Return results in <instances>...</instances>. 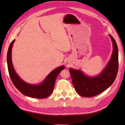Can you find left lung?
Here are the masks:
<instances>
[{"instance_id":"obj_1","label":"left lung","mask_w":125,"mask_h":125,"mask_svg":"<svg viewBox=\"0 0 125 125\" xmlns=\"http://www.w3.org/2000/svg\"><path fill=\"white\" fill-rule=\"evenodd\" d=\"M113 43L112 56L106 67L99 75L90 77L81 70L69 69L73 83L76 91L81 96L92 97L108 89L115 81L118 71V48L112 35H109Z\"/></svg>"}]
</instances>
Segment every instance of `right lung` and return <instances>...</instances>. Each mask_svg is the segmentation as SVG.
Segmentation results:
<instances>
[{"label":"right lung","mask_w":125,"mask_h":125,"mask_svg":"<svg viewBox=\"0 0 125 125\" xmlns=\"http://www.w3.org/2000/svg\"><path fill=\"white\" fill-rule=\"evenodd\" d=\"M14 41L15 40H13L10 43L7 54L8 70L14 85L19 91L26 96L39 99H43L49 96L54 90L55 83L57 76L61 71L64 69L65 67L64 65L61 66L52 71L40 84L33 85L26 83L19 77L13 66L12 48Z\"/></svg>","instance_id":"right-lung-1"}]
</instances>
